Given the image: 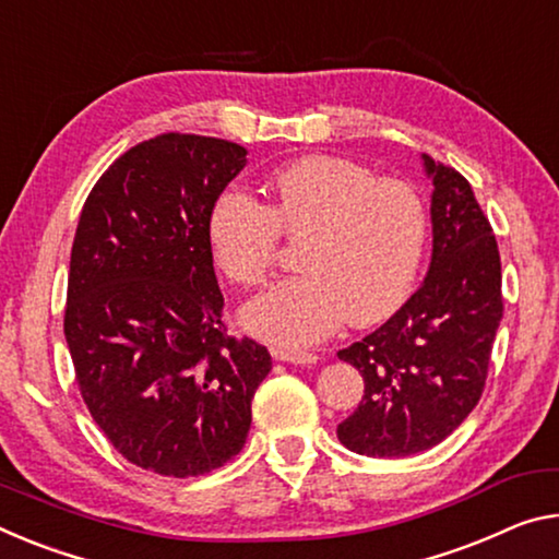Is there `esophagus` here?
<instances>
[{"mask_svg": "<svg viewBox=\"0 0 559 559\" xmlns=\"http://www.w3.org/2000/svg\"><path fill=\"white\" fill-rule=\"evenodd\" d=\"M273 358L281 362H296V366H313V362L318 360L316 353L296 350V348H276L273 350Z\"/></svg>", "mask_w": 559, "mask_h": 559, "instance_id": "obj_1", "label": "esophagus"}]
</instances>
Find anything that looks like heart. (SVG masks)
Instances as JSON below:
<instances>
[{
  "label": "heart",
  "instance_id": "b5f03b06",
  "mask_svg": "<svg viewBox=\"0 0 559 559\" xmlns=\"http://www.w3.org/2000/svg\"><path fill=\"white\" fill-rule=\"evenodd\" d=\"M265 206L241 189L218 193L209 241L228 278L263 286L278 259L281 236L300 243V276L246 306L243 323L259 338L308 345L348 318L373 325L403 306L418 276L428 216L413 186L376 179L366 166L306 156L281 168Z\"/></svg>",
  "mask_w": 559,
  "mask_h": 559
}]
</instances>
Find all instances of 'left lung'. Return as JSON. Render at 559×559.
Returning <instances> with one entry per match:
<instances>
[{
  "instance_id": "left-lung-1",
  "label": "left lung",
  "mask_w": 559,
  "mask_h": 559,
  "mask_svg": "<svg viewBox=\"0 0 559 559\" xmlns=\"http://www.w3.org/2000/svg\"><path fill=\"white\" fill-rule=\"evenodd\" d=\"M432 179V259L393 318L338 350L366 380L338 425L353 453L405 457L445 440L480 401L502 318L500 251L463 174L423 154Z\"/></svg>"
}]
</instances>
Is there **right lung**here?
I'll use <instances>...</instances> for the list:
<instances>
[{
	"mask_svg": "<svg viewBox=\"0 0 559 559\" xmlns=\"http://www.w3.org/2000/svg\"><path fill=\"white\" fill-rule=\"evenodd\" d=\"M234 141L162 134L114 162L79 216L64 335L96 425L136 467L211 473L241 453L271 353L224 323L209 214Z\"/></svg>",
	"mask_w": 559,
	"mask_h": 559,
	"instance_id": "obj_1",
	"label": "right lung"
}]
</instances>
